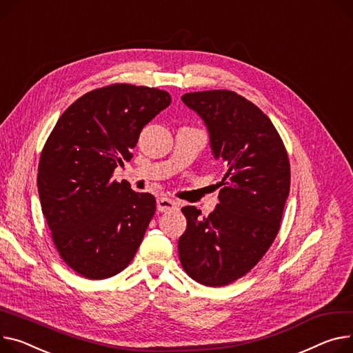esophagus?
I'll list each match as a JSON object with an SVG mask.
<instances>
[{"mask_svg": "<svg viewBox=\"0 0 353 353\" xmlns=\"http://www.w3.org/2000/svg\"><path fill=\"white\" fill-rule=\"evenodd\" d=\"M179 208V203L170 200L168 197H159L157 199V210L160 213H168V211H174Z\"/></svg>", "mask_w": 353, "mask_h": 353, "instance_id": "obj_1", "label": "esophagus"}]
</instances>
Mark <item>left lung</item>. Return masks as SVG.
<instances>
[{
  "label": "left lung",
  "instance_id": "obj_1",
  "mask_svg": "<svg viewBox=\"0 0 353 353\" xmlns=\"http://www.w3.org/2000/svg\"><path fill=\"white\" fill-rule=\"evenodd\" d=\"M181 101L203 119L227 173L208 217L194 205L181 208L187 228L179 239L180 263L197 283L224 287L251 271L274 243L290 194V160L268 116L236 92H192Z\"/></svg>",
  "mask_w": 353,
  "mask_h": 353
}]
</instances>
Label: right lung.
<instances>
[{"mask_svg": "<svg viewBox=\"0 0 353 353\" xmlns=\"http://www.w3.org/2000/svg\"><path fill=\"white\" fill-rule=\"evenodd\" d=\"M170 103L166 90L148 86L90 90L62 113L46 140L37 180L42 213L61 258L79 275L105 279L133 260L156 200L112 176Z\"/></svg>", "mask_w": 353, "mask_h": 353, "instance_id": "add662e5", "label": "right lung"}]
</instances>
